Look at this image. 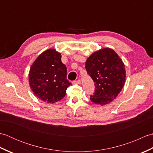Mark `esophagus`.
<instances>
[{
  "label": "esophagus",
  "instance_id": "1",
  "mask_svg": "<svg viewBox=\"0 0 153 153\" xmlns=\"http://www.w3.org/2000/svg\"><path fill=\"white\" fill-rule=\"evenodd\" d=\"M74 84H80L81 83V80L80 79H77V80H76L74 81V82H73Z\"/></svg>",
  "mask_w": 153,
  "mask_h": 153
}]
</instances>
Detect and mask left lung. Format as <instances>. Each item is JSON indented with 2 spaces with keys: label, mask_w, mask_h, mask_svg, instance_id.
<instances>
[{
  "label": "left lung",
  "mask_w": 153,
  "mask_h": 153,
  "mask_svg": "<svg viewBox=\"0 0 153 153\" xmlns=\"http://www.w3.org/2000/svg\"><path fill=\"white\" fill-rule=\"evenodd\" d=\"M85 68L95 85L90 100L101 106L113 101L121 92L126 77L125 65L118 54L112 48H101L87 58Z\"/></svg>",
  "instance_id": "1"
}]
</instances>
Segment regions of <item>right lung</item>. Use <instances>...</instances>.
Here are the masks:
<instances>
[{"mask_svg":"<svg viewBox=\"0 0 153 153\" xmlns=\"http://www.w3.org/2000/svg\"><path fill=\"white\" fill-rule=\"evenodd\" d=\"M61 54L49 48L39 55L30 68L29 83L34 95L47 103L62 99L71 85L66 79L67 69Z\"/></svg>","mask_w":153,"mask_h":153,"instance_id":"add662e5","label":"right lung"}]
</instances>
